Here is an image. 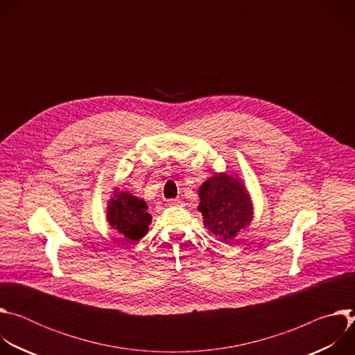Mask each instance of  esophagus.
Wrapping results in <instances>:
<instances>
[{"mask_svg": "<svg viewBox=\"0 0 355 355\" xmlns=\"http://www.w3.org/2000/svg\"><path fill=\"white\" fill-rule=\"evenodd\" d=\"M167 204H168L170 207H182V205H184L181 199H168Z\"/></svg>", "mask_w": 355, "mask_h": 355, "instance_id": "34e87169", "label": "esophagus"}]
</instances>
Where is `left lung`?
<instances>
[{
	"label": "left lung",
	"instance_id": "obj_1",
	"mask_svg": "<svg viewBox=\"0 0 355 355\" xmlns=\"http://www.w3.org/2000/svg\"><path fill=\"white\" fill-rule=\"evenodd\" d=\"M198 211L204 225L216 237L227 243L251 222L252 209L243 185L227 174H216L199 188Z\"/></svg>",
	"mask_w": 355,
	"mask_h": 355
}]
</instances>
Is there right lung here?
<instances>
[{
    "label": "right lung",
    "instance_id": "right-lung-1",
    "mask_svg": "<svg viewBox=\"0 0 355 355\" xmlns=\"http://www.w3.org/2000/svg\"><path fill=\"white\" fill-rule=\"evenodd\" d=\"M108 220L125 237L139 240L146 236L151 216L147 214V205L143 199L129 192L115 191L110 200Z\"/></svg>",
    "mask_w": 355,
    "mask_h": 355
}]
</instances>
